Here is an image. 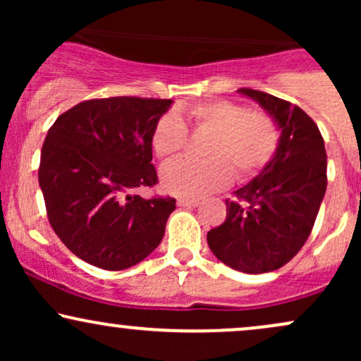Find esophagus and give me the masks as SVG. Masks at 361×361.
I'll use <instances>...</instances> for the list:
<instances>
[{
    "mask_svg": "<svg viewBox=\"0 0 361 361\" xmlns=\"http://www.w3.org/2000/svg\"><path fill=\"white\" fill-rule=\"evenodd\" d=\"M198 202H200L198 198H186V197L178 198V205L180 207H197Z\"/></svg>",
    "mask_w": 361,
    "mask_h": 361,
    "instance_id": "34e87169",
    "label": "esophagus"
}]
</instances>
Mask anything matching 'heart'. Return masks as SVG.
Listing matches in <instances>:
<instances>
[{"label":"heart","instance_id":"heart-1","mask_svg":"<svg viewBox=\"0 0 361 361\" xmlns=\"http://www.w3.org/2000/svg\"><path fill=\"white\" fill-rule=\"evenodd\" d=\"M193 130H209L204 159H176L164 166L161 185L178 197L197 198L229 185L231 178L250 181L271 163L279 151V123L270 114L250 110L231 100H209L186 106ZM188 128L176 114L157 118L151 134L156 156L166 161L185 147Z\"/></svg>","mask_w":361,"mask_h":361}]
</instances>
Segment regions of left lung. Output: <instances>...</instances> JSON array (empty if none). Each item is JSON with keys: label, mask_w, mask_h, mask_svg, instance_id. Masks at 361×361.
Segmentation results:
<instances>
[{"label": "left lung", "mask_w": 361, "mask_h": 361, "mask_svg": "<svg viewBox=\"0 0 361 361\" xmlns=\"http://www.w3.org/2000/svg\"><path fill=\"white\" fill-rule=\"evenodd\" d=\"M279 123V151L268 168L226 200L227 217L207 243L227 267L267 273L287 264L307 241L327 186L324 139L312 118L290 102L241 88Z\"/></svg>", "instance_id": "left-lung-1"}]
</instances>
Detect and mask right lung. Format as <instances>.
<instances>
[{"label": "right lung", "instance_id": "right-lung-1", "mask_svg": "<svg viewBox=\"0 0 361 361\" xmlns=\"http://www.w3.org/2000/svg\"><path fill=\"white\" fill-rule=\"evenodd\" d=\"M171 103L86 100L49 128L39 166L47 217L66 247L86 263L126 270L159 246L176 200L130 192L157 183L151 134Z\"/></svg>", "mask_w": 361, "mask_h": 361}]
</instances>
